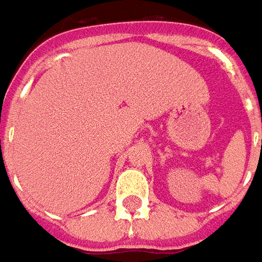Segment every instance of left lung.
I'll return each instance as SVG.
<instances>
[{
    "instance_id": "left-lung-1",
    "label": "left lung",
    "mask_w": 262,
    "mask_h": 262,
    "mask_svg": "<svg viewBox=\"0 0 262 262\" xmlns=\"http://www.w3.org/2000/svg\"><path fill=\"white\" fill-rule=\"evenodd\" d=\"M261 144H262V142H261Z\"/></svg>"
}]
</instances>
